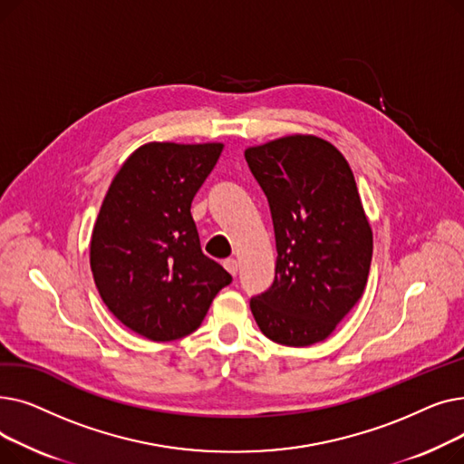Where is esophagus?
Returning <instances> with one entry per match:
<instances>
[{"mask_svg":"<svg viewBox=\"0 0 464 464\" xmlns=\"http://www.w3.org/2000/svg\"><path fill=\"white\" fill-rule=\"evenodd\" d=\"M224 266H226V271H227L229 275L237 276V273H238V261H237V259H226V261H224Z\"/></svg>","mask_w":464,"mask_h":464,"instance_id":"esophagus-1","label":"esophagus"}]
</instances>
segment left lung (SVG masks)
<instances>
[{
  "instance_id": "8db88e82",
  "label": "left lung",
  "mask_w": 464,
  "mask_h": 464,
  "mask_svg": "<svg viewBox=\"0 0 464 464\" xmlns=\"http://www.w3.org/2000/svg\"><path fill=\"white\" fill-rule=\"evenodd\" d=\"M245 158L271 207L275 282L250 301L261 333L284 346L325 340L361 299L372 229L346 158L315 135L250 146Z\"/></svg>"
}]
</instances>
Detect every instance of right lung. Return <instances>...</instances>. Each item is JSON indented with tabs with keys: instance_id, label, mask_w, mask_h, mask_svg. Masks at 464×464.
Here are the masks:
<instances>
[{
	"instance_id": "add662e5",
	"label": "right lung",
	"mask_w": 464,
	"mask_h": 464,
	"mask_svg": "<svg viewBox=\"0 0 464 464\" xmlns=\"http://www.w3.org/2000/svg\"><path fill=\"white\" fill-rule=\"evenodd\" d=\"M222 142H146L124 161L97 214L90 266L107 308L133 333L167 343L201 325L231 275L201 252L191 201Z\"/></svg>"
}]
</instances>
